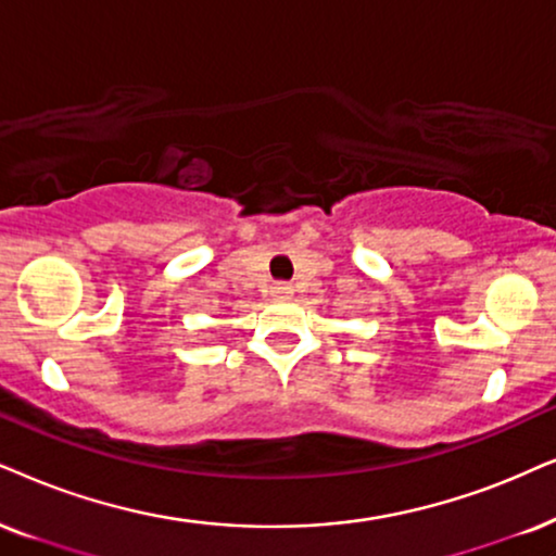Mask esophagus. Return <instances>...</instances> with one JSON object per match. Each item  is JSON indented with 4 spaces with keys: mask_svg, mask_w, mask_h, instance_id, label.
Segmentation results:
<instances>
[{
    "mask_svg": "<svg viewBox=\"0 0 556 556\" xmlns=\"http://www.w3.org/2000/svg\"><path fill=\"white\" fill-rule=\"evenodd\" d=\"M271 298H277V300H290L292 298V287L287 285V282H277L271 287Z\"/></svg>",
    "mask_w": 556,
    "mask_h": 556,
    "instance_id": "obj_1",
    "label": "esophagus"
}]
</instances>
